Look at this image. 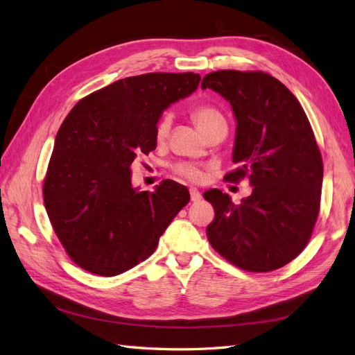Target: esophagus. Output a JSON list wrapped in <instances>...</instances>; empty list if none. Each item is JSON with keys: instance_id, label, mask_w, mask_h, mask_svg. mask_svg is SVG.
<instances>
[{"instance_id": "1", "label": "esophagus", "mask_w": 355, "mask_h": 355, "mask_svg": "<svg viewBox=\"0 0 355 355\" xmlns=\"http://www.w3.org/2000/svg\"><path fill=\"white\" fill-rule=\"evenodd\" d=\"M190 196L193 202H199L202 199V193L198 190V188H190Z\"/></svg>"}]
</instances>
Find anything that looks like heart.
Segmentation results:
<instances>
[{
  "label": "heart",
  "mask_w": 355,
  "mask_h": 355,
  "mask_svg": "<svg viewBox=\"0 0 355 355\" xmlns=\"http://www.w3.org/2000/svg\"><path fill=\"white\" fill-rule=\"evenodd\" d=\"M193 120L198 124V128L202 130H205L209 125L216 124V123H225L222 114H220L217 109L211 107V106H200L198 109H194L193 111ZM170 129V115L165 114L161 116V120L157 121L156 124V137L157 138H164L167 135V132ZM179 175H182L184 178L193 180V182H198L203 178V173L200 168L194 167V165L190 164H184V165H179L176 168Z\"/></svg>",
  "instance_id": "b5f03b06"
}]
</instances>
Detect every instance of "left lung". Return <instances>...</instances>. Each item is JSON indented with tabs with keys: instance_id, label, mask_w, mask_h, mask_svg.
<instances>
[{
	"instance_id": "obj_1",
	"label": "left lung",
	"mask_w": 355,
	"mask_h": 355,
	"mask_svg": "<svg viewBox=\"0 0 355 355\" xmlns=\"http://www.w3.org/2000/svg\"><path fill=\"white\" fill-rule=\"evenodd\" d=\"M230 101L235 118L226 180L249 176L252 194L237 205L217 188L205 191L216 217L207 235L220 255L249 272H270L301 254L316 223L324 165L296 97L261 71H214L202 89Z\"/></svg>"
}]
</instances>
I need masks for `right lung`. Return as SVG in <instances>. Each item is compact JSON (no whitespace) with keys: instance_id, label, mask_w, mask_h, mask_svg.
Returning a JSON list of instances; mask_svg holds the SVG:
<instances>
[{"instance_id":"1","label":"right lung","mask_w":355,"mask_h":355,"mask_svg":"<svg viewBox=\"0 0 355 355\" xmlns=\"http://www.w3.org/2000/svg\"><path fill=\"white\" fill-rule=\"evenodd\" d=\"M194 73H148L116 80L78 101L59 128L44 182L53 230L76 264L115 277L150 257L190 202L162 180L153 193L132 185V162L156 148L165 109L198 89Z\"/></svg>"}]
</instances>
